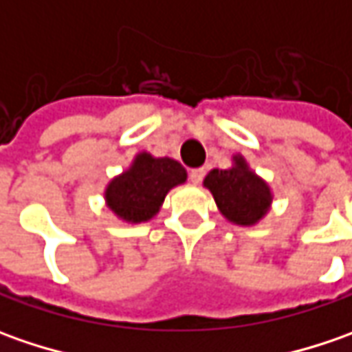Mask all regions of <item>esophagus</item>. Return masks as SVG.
<instances>
[{
	"instance_id": "obj_1",
	"label": "esophagus",
	"mask_w": 352,
	"mask_h": 352,
	"mask_svg": "<svg viewBox=\"0 0 352 352\" xmlns=\"http://www.w3.org/2000/svg\"><path fill=\"white\" fill-rule=\"evenodd\" d=\"M190 182H194V184H199L201 180H204V176H206V170L204 168H192L190 170Z\"/></svg>"
}]
</instances>
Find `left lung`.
Instances as JSON below:
<instances>
[{
  "instance_id": "1",
  "label": "left lung",
  "mask_w": 352,
  "mask_h": 352,
  "mask_svg": "<svg viewBox=\"0 0 352 352\" xmlns=\"http://www.w3.org/2000/svg\"><path fill=\"white\" fill-rule=\"evenodd\" d=\"M204 184L213 194L219 211L236 225L256 223L270 206L268 186L247 168L241 156H235L233 168L211 170Z\"/></svg>"
}]
</instances>
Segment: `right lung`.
Instances as JSON below:
<instances>
[{"label": "right lung", "mask_w": 352, "mask_h": 352, "mask_svg": "<svg viewBox=\"0 0 352 352\" xmlns=\"http://www.w3.org/2000/svg\"><path fill=\"white\" fill-rule=\"evenodd\" d=\"M186 182V170L172 158L142 153L133 166L107 186V206L129 223L148 221L160 210L170 188Z\"/></svg>", "instance_id": "right-lung-1"}]
</instances>
